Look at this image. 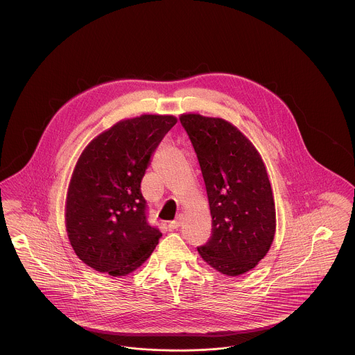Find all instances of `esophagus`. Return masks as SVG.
Masks as SVG:
<instances>
[{
  "label": "esophagus",
  "instance_id": "esophagus-1",
  "mask_svg": "<svg viewBox=\"0 0 355 355\" xmlns=\"http://www.w3.org/2000/svg\"><path fill=\"white\" fill-rule=\"evenodd\" d=\"M181 223H182V216H178L175 220L169 222L168 227H169V230H174V229H178L181 226Z\"/></svg>",
  "mask_w": 355,
  "mask_h": 355
}]
</instances>
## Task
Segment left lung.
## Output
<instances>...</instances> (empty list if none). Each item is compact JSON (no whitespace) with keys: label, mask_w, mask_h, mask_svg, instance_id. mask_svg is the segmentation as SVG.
<instances>
[{"label":"left lung","mask_w":355,"mask_h":355,"mask_svg":"<svg viewBox=\"0 0 355 355\" xmlns=\"http://www.w3.org/2000/svg\"><path fill=\"white\" fill-rule=\"evenodd\" d=\"M202 173L211 236L198 253L211 268L236 277L252 270L270 249L275 207L262 158L236 126L222 119L182 114Z\"/></svg>","instance_id":"8db88e82"}]
</instances>
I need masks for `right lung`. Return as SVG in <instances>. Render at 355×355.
I'll return each mask as SVG.
<instances>
[{
	"mask_svg": "<svg viewBox=\"0 0 355 355\" xmlns=\"http://www.w3.org/2000/svg\"><path fill=\"white\" fill-rule=\"evenodd\" d=\"M173 116L123 119L96 137L77 161L68 189L67 230L78 258L119 277L141 266L162 233L148 222L141 181Z\"/></svg>",
	"mask_w": 355,
	"mask_h": 355,
	"instance_id": "obj_1",
	"label": "right lung"
}]
</instances>
